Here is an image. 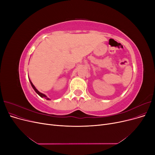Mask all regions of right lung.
Returning a JSON list of instances; mask_svg holds the SVG:
<instances>
[{"instance_id": "1", "label": "right lung", "mask_w": 155, "mask_h": 155, "mask_svg": "<svg viewBox=\"0 0 155 155\" xmlns=\"http://www.w3.org/2000/svg\"><path fill=\"white\" fill-rule=\"evenodd\" d=\"M30 83H31V85L32 86V87H33V88H34V91L37 92V94H38L41 97H45V99L46 100H49L50 99H49V98L48 97H46L45 94H42V93H41L40 92H39L38 91H37V89H36V88L35 87V86L34 85H33V83H31V81H30Z\"/></svg>"}]
</instances>
